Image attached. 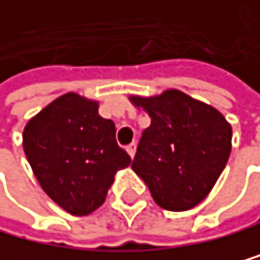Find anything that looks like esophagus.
Masks as SVG:
<instances>
[{
  "label": "esophagus",
  "mask_w": 260,
  "mask_h": 260,
  "mask_svg": "<svg viewBox=\"0 0 260 260\" xmlns=\"http://www.w3.org/2000/svg\"><path fill=\"white\" fill-rule=\"evenodd\" d=\"M126 150H127V154L131 155V159L136 155V144L133 142V144H129V146L126 147Z\"/></svg>",
  "instance_id": "34e87169"
}]
</instances>
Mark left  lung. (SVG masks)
<instances>
[{"label": "left lung", "instance_id": "left-lung-1", "mask_svg": "<svg viewBox=\"0 0 260 260\" xmlns=\"http://www.w3.org/2000/svg\"><path fill=\"white\" fill-rule=\"evenodd\" d=\"M129 101L150 118L133 170L154 202L169 211H187L208 197L231 154L233 129L216 108L180 90Z\"/></svg>", "mask_w": 260, "mask_h": 260}]
</instances>
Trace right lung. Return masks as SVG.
Here are the masks:
<instances>
[{"instance_id":"right-lung-1","label":"right lung","mask_w":260,"mask_h":260,"mask_svg":"<svg viewBox=\"0 0 260 260\" xmlns=\"http://www.w3.org/2000/svg\"><path fill=\"white\" fill-rule=\"evenodd\" d=\"M100 103L65 93L32 116L22 147L42 190L62 210L86 216L105 203L118 170L131 157L116 142V127Z\"/></svg>"}]
</instances>
